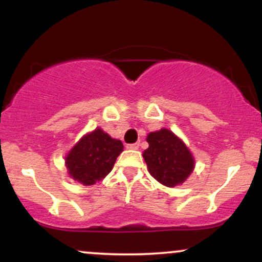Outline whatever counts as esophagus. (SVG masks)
<instances>
[{"instance_id": "obj_1", "label": "esophagus", "mask_w": 262, "mask_h": 262, "mask_svg": "<svg viewBox=\"0 0 262 262\" xmlns=\"http://www.w3.org/2000/svg\"><path fill=\"white\" fill-rule=\"evenodd\" d=\"M138 148H139V143L128 144V145H127V149H129V150H137Z\"/></svg>"}]
</instances>
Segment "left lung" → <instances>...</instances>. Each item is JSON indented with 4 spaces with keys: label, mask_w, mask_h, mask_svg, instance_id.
Masks as SVG:
<instances>
[{
    "label": "left lung",
    "mask_w": 262,
    "mask_h": 262,
    "mask_svg": "<svg viewBox=\"0 0 262 262\" xmlns=\"http://www.w3.org/2000/svg\"><path fill=\"white\" fill-rule=\"evenodd\" d=\"M149 148L143 158L156 181L167 187L185 182L194 167V159L186 144L169 129H160L148 134Z\"/></svg>",
    "instance_id": "obj_1"
}]
</instances>
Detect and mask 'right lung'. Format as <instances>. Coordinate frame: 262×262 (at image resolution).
<instances>
[{
  "label": "right lung",
  "mask_w": 262,
  "mask_h": 262,
  "mask_svg": "<svg viewBox=\"0 0 262 262\" xmlns=\"http://www.w3.org/2000/svg\"><path fill=\"white\" fill-rule=\"evenodd\" d=\"M123 151L121 140L111 138L101 128L83 135L65 158L68 172L85 186L101 181L113 169Z\"/></svg>",
  "instance_id": "1"
}]
</instances>
